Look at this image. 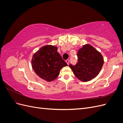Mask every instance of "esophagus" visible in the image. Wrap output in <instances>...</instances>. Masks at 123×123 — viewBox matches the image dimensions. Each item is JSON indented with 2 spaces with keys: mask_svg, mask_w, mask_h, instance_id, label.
Returning a JSON list of instances; mask_svg holds the SVG:
<instances>
[{
  "mask_svg": "<svg viewBox=\"0 0 123 123\" xmlns=\"http://www.w3.org/2000/svg\"><path fill=\"white\" fill-rule=\"evenodd\" d=\"M66 62H67V64L68 65H69V62H70V60H69V59H67V60L66 61Z\"/></svg>",
  "mask_w": 123,
  "mask_h": 123,
  "instance_id": "34e87169",
  "label": "esophagus"
}]
</instances>
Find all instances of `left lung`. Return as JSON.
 <instances>
[{
    "label": "left lung",
    "instance_id": "obj_1",
    "mask_svg": "<svg viewBox=\"0 0 123 123\" xmlns=\"http://www.w3.org/2000/svg\"><path fill=\"white\" fill-rule=\"evenodd\" d=\"M77 62L69 67L79 80L88 81L99 74L104 64V59L99 52L89 44H86L77 54Z\"/></svg>",
    "mask_w": 123,
    "mask_h": 123
}]
</instances>
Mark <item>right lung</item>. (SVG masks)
Listing matches in <instances>:
<instances>
[{"label": "right lung", "instance_id": "1", "mask_svg": "<svg viewBox=\"0 0 123 123\" xmlns=\"http://www.w3.org/2000/svg\"><path fill=\"white\" fill-rule=\"evenodd\" d=\"M32 68L42 79L51 81L56 79L61 69L67 66L57 52L56 47L48 45L41 48L34 54Z\"/></svg>", "mask_w": 123, "mask_h": 123}]
</instances>
